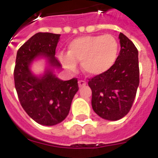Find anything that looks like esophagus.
Masks as SVG:
<instances>
[{
    "mask_svg": "<svg viewBox=\"0 0 158 158\" xmlns=\"http://www.w3.org/2000/svg\"><path fill=\"white\" fill-rule=\"evenodd\" d=\"M78 85L79 87L81 88V87H85L86 85V82L85 81H78Z\"/></svg>",
    "mask_w": 158,
    "mask_h": 158,
    "instance_id": "34e87169",
    "label": "esophagus"
}]
</instances>
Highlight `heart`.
<instances>
[{"label":"heart","instance_id":"heart-1","mask_svg":"<svg viewBox=\"0 0 158 158\" xmlns=\"http://www.w3.org/2000/svg\"><path fill=\"white\" fill-rule=\"evenodd\" d=\"M118 51V41L111 35L81 36L68 44L67 54H60L59 60L69 70H74L76 62H81L85 73L97 77L112 68Z\"/></svg>","mask_w":158,"mask_h":158}]
</instances>
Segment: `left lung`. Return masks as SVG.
<instances>
[{"label": "left lung", "mask_w": 158, "mask_h": 158, "mask_svg": "<svg viewBox=\"0 0 158 158\" xmlns=\"http://www.w3.org/2000/svg\"><path fill=\"white\" fill-rule=\"evenodd\" d=\"M118 38L121 49L115 65L104 74L89 79L93 111L111 121L129 112L139 85V51L123 33Z\"/></svg>", "instance_id": "1"}]
</instances>
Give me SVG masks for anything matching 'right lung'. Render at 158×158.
<instances>
[{"label": "right lung", "mask_w": 158, "mask_h": 158, "mask_svg": "<svg viewBox=\"0 0 158 158\" xmlns=\"http://www.w3.org/2000/svg\"><path fill=\"white\" fill-rule=\"evenodd\" d=\"M60 35L39 32L17 51L14 69L15 88L19 103L27 115L38 123L54 126L68 115L73 98L78 91L77 78L62 81L51 69L43 77L35 76L30 65L38 57H44L53 68L61 63L55 55Z\"/></svg>", "instance_id": "add662e5"}]
</instances>
